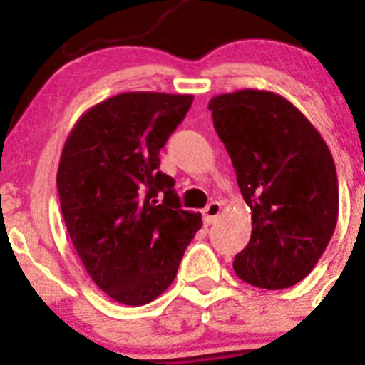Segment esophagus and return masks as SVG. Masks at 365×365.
Masks as SVG:
<instances>
[{"label":"esophagus","mask_w":365,"mask_h":365,"mask_svg":"<svg viewBox=\"0 0 365 365\" xmlns=\"http://www.w3.org/2000/svg\"><path fill=\"white\" fill-rule=\"evenodd\" d=\"M220 210H222V203H219V201H212L206 208L203 210V219L206 224H212L213 220L217 219V215L220 213Z\"/></svg>","instance_id":"1"}]
</instances>
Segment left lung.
<instances>
[{
    "label": "left lung",
    "instance_id": "obj_1",
    "mask_svg": "<svg viewBox=\"0 0 365 365\" xmlns=\"http://www.w3.org/2000/svg\"><path fill=\"white\" fill-rule=\"evenodd\" d=\"M208 109L251 208V240L235 256V274L256 288H292L311 274L336 230L332 153L314 125L274 91L217 95Z\"/></svg>",
    "mask_w": 365,
    "mask_h": 365
}]
</instances>
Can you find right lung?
<instances>
[{"mask_svg": "<svg viewBox=\"0 0 365 365\" xmlns=\"http://www.w3.org/2000/svg\"><path fill=\"white\" fill-rule=\"evenodd\" d=\"M192 95L130 91L77 120L58 165L61 213L77 256L113 300L145 305L175 281L201 213L182 210L160 148Z\"/></svg>", "mask_w": 365, "mask_h": 365, "instance_id": "1", "label": "right lung"}]
</instances>
